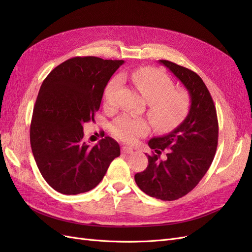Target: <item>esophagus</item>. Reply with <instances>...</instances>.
<instances>
[{
	"mask_svg": "<svg viewBox=\"0 0 252 252\" xmlns=\"http://www.w3.org/2000/svg\"><path fill=\"white\" fill-rule=\"evenodd\" d=\"M122 152L125 155H129V154H132L133 149L131 147H128V146H123L122 147Z\"/></svg>",
	"mask_w": 252,
	"mask_h": 252,
	"instance_id": "1",
	"label": "esophagus"
}]
</instances>
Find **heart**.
<instances>
[{"label": "heart", "instance_id": "heart-1", "mask_svg": "<svg viewBox=\"0 0 252 252\" xmlns=\"http://www.w3.org/2000/svg\"><path fill=\"white\" fill-rule=\"evenodd\" d=\"M129 77L147 101V114L158 130L170 131L184 122L191 107V97L188 90L174 87L173 81L168 75L155 68H140L132 71ZM121 88L122 77L116 75L105 87L106 105L111 107L117 105ZM149 129L150 125L146 119L132 118L126 114L118 117L111 125L112 133L127 143L136 142L146 135Z\"/></svg>", "mask_w": 252, "mask_h": 252}]
</instances>
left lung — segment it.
<instances>
[{
  "instance_id": "1",
  "label": "left lung",
  "mask_w": 252,
  "mask_h": 252,
  "mask_svg": "<svg viewBox=\"0 0 252 252\" xmlns=\"http://www.w3.org/2000/svg\"><path fill=\"white\" fill-rule=\"evenodd\" d=\"M186 87L191 97L187 118L177 128L148 145L152 151L147 168L134 175L136 185L146 194L162 201H174L199 184L215 158L219 123L215 103L200 75L170 61L159 60ZM167 158L160 159L161 151Z\"/></svg>"
}]
</instances>
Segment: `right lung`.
<instances>
[{
  "mask_svg": "<svg viewBox=\"0 0 252 252\" xmlns=\"http://www.w3.org/2000/svg\"><path fill=\"white\" fill-rule=\"evenodd\" d=\"M122 60L74 57L51 70L42 83L30 124V145L42 177L58 192L94 189L121 154L105 136L94 146L84 142L83 125L94 122L104 89Z\"/></svg>",
  "mask_w": 252,
  "mask_h": 252,
  "instance_id": "obj_1",
  "label": "right lung"
}]
</instances>
